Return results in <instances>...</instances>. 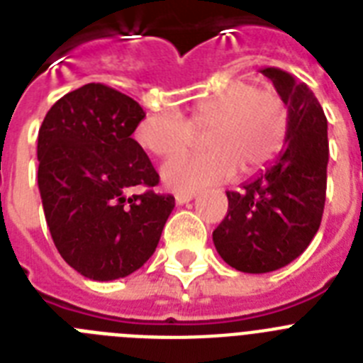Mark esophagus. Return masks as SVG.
<instances>
[{
    "label": "esophagus",
    "instance_id": "esophagus-1",
    "mask_svg": "<svg viewBox=\"0 0 363 363\" xmlns=\"http://www.w3.org/2000/svg\"><path fill=\"white\" fill-rule=\"evenodd\" d=\"M194 196H196V192H194V191H179V192H176V194H174L176 203H178V205L189 203V201H191Z\"/></svg>",
    "mask_w": 363,
    "mask_h": 363
}]
</instances>
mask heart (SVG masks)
Wrapping results in <instances>:
<instances>
[{"instance_id":"obj_1","label":"heart","mask_w":363,"mask_h":363,"mask_svg":"<svg viewBox=\"0 0 363 363\" xmlns=\"http://www.w3.org/2000/svg\"><path fill=\"white\" fill-rule=\"evenodd\" d=\"M201 136L200 154L167 162L162 178L178 191L207 187L242 174H252L281 150L289 130V112L274 91L236 82L192 105L187 118L156 112L136 127V142L158 158L184 152Z\"/></svg>"}]
</instances>
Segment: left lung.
I'll use <instances>...</instances> for the list:
<instances>
[{
	"instance_id": "8db88e82",
	"label": "left lung",
	"mask_w": 363,
	"mask_h": 363,
	"mask_svg": "<svg viewBox=\"0 0 363 363\" xmlns=\"http://www.w3.org/2000/svg\"><path fill=\"white\" fill-rule=\"evenodd\" d=\"M262 74L289 112L287 138L274 162L240 191H227V216L213 233L223 262L251 274L285 267L318 233L329 162L327 118L313 91L285 70Z\"/></svg>"
}]
</instances>
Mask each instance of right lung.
Returning <instances> with one entry per match:
<instances>
[{
    "instance_id": "right-lung-1",
    "label": "right lung",
    "mask_w": 363,
    "mask_h": 363,
    "mask_svg": "<svg viewBox=\"0 0 363 363\" xmlns=\"http://www.w3.org/2000/svg\"><path fill=\"white\" fill-rule=\"evenodd\" d=\"M145 112L104 83L60 98L38 134V187L54 245L96 281L125 278L154 255L174 196L133 133ZM147 186L142 195H129Z\"/></svg>"
}]
</instances>
